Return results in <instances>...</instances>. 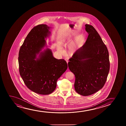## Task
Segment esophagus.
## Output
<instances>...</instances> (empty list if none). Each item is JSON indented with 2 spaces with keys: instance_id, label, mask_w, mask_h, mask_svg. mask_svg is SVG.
<instances>
[{
  "instance_id": "obj_1",
  "label": "esophagus",
  "mask_w": 126,
  "mask_h": 126,
  "mask_svg": "<svg viewBox=\"0 0 126 126\" xmlns=\"http://www.w3.org/2000/svg\"><path fill=\"white\" fill-rule=\"evenodd\" d=\"M64 60H65L66 61V62H67V63H68V60H67V59H64Z\"/></svg>"
}]
</instances>
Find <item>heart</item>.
Listing matches in <instances>:
<instances>
[{"mask_svg": "<svg viewBox=\"0 0 126 126\" xmlns=\"http://www.w3.org/2000/svg\"><path fill=\"white\" fill-rule=\"evenodd\" d=\"M67 44V42L65 40H63V41L62 42V43H61V46L63 47H66ZM57 50L58 51V52L60 53H62L63 52L62 48L61 47H59L58 48ZM77 50H78V48L76 47H75L74 45H72V46H70V47L68 48V49L67 50V53H68V54L69 55L71 56V55H73L76 52Z\"/></svg>", "mask_w": 126, "mask_h": 126, "instance_id": "1", "label": "heart"}]
</instances>
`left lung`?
<instances>
[{
	"mask_svg": "<svg viewBox=\"0 0 126 126\" xmlns=\"http://www.w3.org/2000/svg\"><path fill=\"white\" fill-rule=\"evenodd\" d=\"M88 33L84 44L78 49L68 66L74 74L75 90L79 95L88 96L101 90L105 84L110 69L109 53L98 33L86 24Z\"/></svg>",
	"mask_w": 126,
	"mask_h": 126,
	"instance_id": "1",
	"label": "left lung"
}]
</instances>
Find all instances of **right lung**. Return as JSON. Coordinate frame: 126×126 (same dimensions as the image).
Masks as SVG:
<instances>
[{
    "mask_svg": "<svg viewBox=\"0 0 126 126\" xmlns=\"http://www.w3.org/2000/svg\"><path fill=\"white\" fill-rule=\"evenodd\" d=\"M51 28L46 24L33 28L18 55L19 72L25 84L31 91L41 95H48L55 90L57 80L67 68L65 61L55 58L50 48L42 51L47 46L46 40L51 34Z\"/></svg>",
    "mask_w": 126,
    "mask_h": 126,
    "instance_id": "1",
    "label": "right lung"
}]
</instances>
